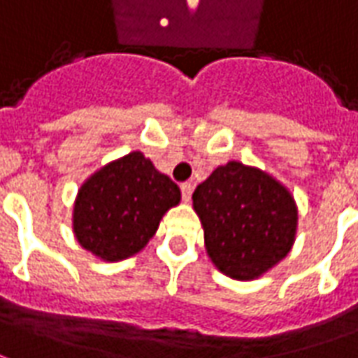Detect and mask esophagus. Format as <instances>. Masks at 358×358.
<instances>
[{"label": "esophagus", "mask_w": 358, "mask_h": 358, "mask_svg": "<svg viewBox=\"0 0 358 358\" xmlns=\"http://www.w3.org/2000/svg\"><path fill=\"white\" fill-rule=\"evenodd\" d=\"M180 189H182V199H184V201H189V199H192V189H194L192 184L184 182V184L180 186Z\"/></svg>", "instance_id": "34e87169"}]
</instances>
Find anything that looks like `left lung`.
<instances>
[{
    "instance_id": "left-lung-1",
    "label": "left lung",
    "mask_w": 358,
    "mask_h": 358,
    "mask_svg": "<svg viewBox=\"0 0 358 358\" xmlns=\"http://www.w3.org/2000/svg\"><path fill=\"white\" fill-rule=\"evenodd\" d=\"M207 256L221 273L252 281L291 252L299 211L291 192L267 172L231 161L194 192Z\"/></svg>"
}]
</instances>
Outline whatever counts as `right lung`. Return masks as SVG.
<instances>
[{
	"label": "right lung",
	"mask_w": 358,
	"mask_h": 358,
	"mask_svg": "<svg viewBox=\"0 0 358 358\" xmlns=\"http://www.w3.org/2000/svg\"><path fill=\"white\" fill-rule=\"evenodd\" d=\"M178 203L180 187L134 151L85 180L75 197L73 234L96 257L120 262L141 252Z\"/></svg>",
	"instance_id": "obj_1"
}]
</instances>
